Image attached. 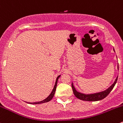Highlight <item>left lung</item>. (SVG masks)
Listing matches in <instances>:
<instances>
[{
    "instance_id": "8db88e82",
    "label": "left lung",
    "mask_w": 123,
    "mask_h": 123,
    "mask_svg": "<svg viewBox=\"0 0 123 123\" xmlns=\"http://www.w3.org/2000/svg\"><path fill=\"white\" fill-rule=\"evenodd\" d=\"M114 51L115 52V50L114 49ZM118 76L115 79V81L114 83L109 87L107 88L105 90L102 91V92H98V93H92V94H84V93H80V92H78L76 89H75V87H74L73 82H72V88L73 92L74 94L78 99H80V100H84V101H90V102H94V101H99V100H102V99L105 98L108 94L110 93L112 90L115 86V84H116L117 81Z\"/></svg>"
}]
</instances>
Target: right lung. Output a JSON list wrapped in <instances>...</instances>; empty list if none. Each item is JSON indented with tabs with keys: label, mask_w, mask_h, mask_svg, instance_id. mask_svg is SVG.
I'll list each match as a JSON object with an SVG mask.
<instances>
[{
	"label": "right lung",
	"mask_w": 123,
	"mask_h": 123,
	"mask_svg": "<svg viewBox=\"0 0 123 123\" xmlns=\"http://www.w3.org/2000/svg\"><path fill=\"white\" fill-rule=\"evenodd\" d=\"M60 76H61V75H59V76H57V79H56V81H55V85H54V88H53V91H52V92H51V94H49V95L47 97V98H46L45 99H44V100H42V101L37 102H33V103H31V102H27V103H30V104H40V103H46V102H48L50 101V100H51L52 99H53V97H54V94H55V90H56V87H57V84L58 80H59V78H60Z\"/></svg>",
	"instance_id": "right-lung-1"
}]
</instances>
